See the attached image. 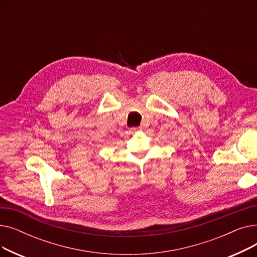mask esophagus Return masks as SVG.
I'll return each mask as SVG.
<instances>
[{"mask_svg":"<svg viewBox=\"0 0 257 257\" xmlns=\"http://www.w3.org/2000/svg\"><path fill=\"white\" fill-rule=\"evenodd\" d=\"M133 132H138V131H142L143 130V127L142 126H139V127H134L131 129Z\"/></svg>","mask_w":257,"mask_h":257,"instance_id":"esophagus-1","label":"esophagus"}]
</instances>
